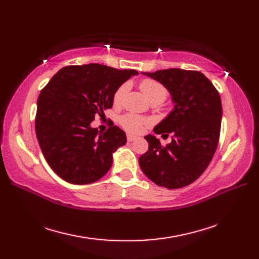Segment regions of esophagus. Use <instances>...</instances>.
I'll return each instance as SVG.
<instances>
[{
  "instance_id": "esophagus-1",
  "label": "esophagus",
  "mask_w": 259,
  "mask_h": 259,
  "mask_svg": "<svg viewBox=\"0 0 259 259\" xmlns=\"http://www.w3.org/2000/svg\"><path fill=\"white\" fill-rule=\"evenodd\" d=\"M137 139V137L133 136V135H126V140L128 141H134Z\"/></svg>"
}]
</instances>
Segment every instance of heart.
Instances as JSON below:
<instances>
[{
    "label": "heart",
    "instance_id": "heart-1",
    "mask_svg": "<svg viewBox=\"0 0 259 259\" xmlns=\"http://www.w3.org/2000/svg\"><path fill=\"white\" fill-rule=\"evenodd\" d=\"M140 89L144 92V95L147 97L148 100L151 101H159L162 102L166 100L168 96L167 88L164 87L160 82H158L153 79L146 78L140 82ZM128 91V84H121L113 95V103L120 104L122 102L123 98ZM119 123L123 129L129 131L131 134H139L144 129V126L149 123V119L145 117H140L135 113H125L121 115L119 119Z\"/></svg>",
    "mask_w": 259,
    "mask_h": 259
}]
</instances>
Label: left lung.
Returning <instances> with one entry per match:
<instances>
[{
  "mask_svg": "<svg viewBox=\"0 0 259 259\" xmlns=\"http://www.w3.org/2000/svg\"><path fill=\"white\" fill-rule=\"evenodd\" d=\"M144 74L167 88L175 108L153 129L157 135L172 134L171 142L161 146L155 136H146L149 148L139 158L140 168L158 186L183 188L200 177L217 149L223 115L221 96L199 71L167 69Z\"/></svg>",
  "mask_w": 259,
  "mask_h": 259,
  "instance_id": "obj_1",
  "label": "left lung"
}]
</instances>
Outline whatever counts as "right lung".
<instances>
[{
	"label": "right lung",
	"instance_id": "add662e5",
	"mask_svg": "<svg viewBox=\"0 0 259 259\" xmlns=\"http://www.w3.org/2000/svg\"><path fill=\"white\" fill-rule=\"evenodd\" d=\"M136 70H118L90 63L68 65L52 76L37 99L35 133L49 166L74 185L102 178L112 166V153L125 145L117 125L106 133L91 128L103 110L111 109L115 90Z\"/></svg>",
	"mask_w": 259,
	"mask_h": 259
}]
</instances>
